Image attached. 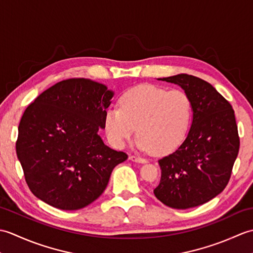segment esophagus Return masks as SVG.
I'll use <instances>...</instances> for the list:
<instances>
[{"instance_id":"1","label":"esophagus","mask_w":253,"mask_h":253,"mask_svg":"<svg viewBox=\"0 0 253 253\" xmlns=\"http://www.w3.org/2000/svg\"><path fill=\"white\" fill-rule=\"evenodd\" d=\"M129 160L132 161V162H138V163H147V160L140 158V157H136V155H130Z\"/></svg>"}]
</instances>
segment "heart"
Here are the masks:
<instances>
[{
    "instance_id": "1",
    "label": "heart",
    "mask_w": 253,
    "mask_h": 253,
    "mask_svg": "<svg viewBox=\"0 0 253 253\" xmlns=\"http://www.w3.org/2000/svg\"><path fill=\"white\" fill-rule=\"evenodd\" d=\"M191 116V101L184 91L141 84L121 96L120 109L106 111L104 130L113 146L123 148L137 128L139 148L164 154L184 141Z\"/></svg>"
}]
</instances>
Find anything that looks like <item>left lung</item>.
I'll return each instance as SVG.
<instances>
[{"label": "left lung", "instance_id": "obj_1", "mask_svg": "<svg viewBox=\"0 0 253 253\" xmlns=\"http://www.w3.org/2000/svg\"><path fill=\"white\" fill-rule=\"evenodd\" d=\"M159 80L184 89L193 114L185 141L159 160L161 180L153 192L173 209L201 206L219 195L232 175L240 144L235 112L206 80L187 74Z\"/></svg>", "mask_w": 253, "mask_h": 253}]
</instances>
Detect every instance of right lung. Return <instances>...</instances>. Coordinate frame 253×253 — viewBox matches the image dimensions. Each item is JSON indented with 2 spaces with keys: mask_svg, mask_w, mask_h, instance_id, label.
Returning <instances> with one entry per match:
<instances>
[{
  "mask_svg": "<svg viewBox=\"0 0 253 253\" xmlns=\"http://www.w3.org/2000/svg\"><path fill=\"white\" fill-rule=\"evenodd\" d=\"M114 95L84 78L66 79L28 105L18 126L16 153L29 189L61 210L96 200L125 152L107 147L98 133Z\"/></svg>",
  "mask_w": 253,
  "mask_h": 253,
  "instance_id": "1",
  "label": "right lung"
}]
</instances>
